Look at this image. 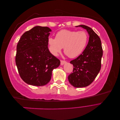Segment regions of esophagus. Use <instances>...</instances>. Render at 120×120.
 Returning a JSON list of instances; mask_svg holds the SVG:
<instances>
[{
    "instance_id": "34e87169",
    "label": "esophagus",
    "mask_w": 120,
    "mask_h": 120,
    "mask_svg": "<svg viewBox=\"0 0 120 120\" xmlns=\"http://www.w3.org/2000/svg\"><path fill=\"white\" fill-rule=\"evenodd\" d=\"M67 62L66 61L64 60H60V64L61 65V66H63V65H64V64H66Z\"/></svg>"
}]
</instances>
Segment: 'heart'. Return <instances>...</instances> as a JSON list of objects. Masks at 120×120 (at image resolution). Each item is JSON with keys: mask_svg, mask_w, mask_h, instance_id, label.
<instances>
[{"mask_svg": "<svg viewBox=\"0 0 120 120\" xmlns=\"http://www.w3.org/2000/svg\"><path fill=\"white\" fill-rule=\"evenodd\" d=\"M88 36L83 31H75L61 30L56 34V38H49L48 40L50 52L57 56L64 48V52L70 58L79 56L87 45Z\"/></svg>", "mask_w": 120, "mask_h": 120, "instance_id": "1", "label": "heart"}]
</instances>
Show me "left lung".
Here are the masks:
<instances>
[{"label":"left lung","mask_w":120,"mask_h":120,"mask_svg":"<svg viewBox=\"0 0 120 120\" xmlns=\"http://www.w3.org/2000/svg\"><path fill=\"white\" fill-rule=\"evenodd\" d=\"M81 27L86 30L89 35L88 45L77 59L71 61L73 72L68 76V80L75 88L88 86L95 79L101 70L103 49L100 38L91 28L85 25Z\"/></svg>","instance_id":"obj_1"}]
</instances>
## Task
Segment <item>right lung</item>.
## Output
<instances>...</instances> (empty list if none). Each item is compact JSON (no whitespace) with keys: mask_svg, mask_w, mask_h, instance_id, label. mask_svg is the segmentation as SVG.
<instances>
[{"mask_svg":"<svg viewBox=\"0 0 120 120\" xmlns=\"http://www.w3.org/2000/svg\"><path fill=\"white\" fill-rule=\"evenodd\" d=\"M48 27L36 26L22 35L17 43L15 63L21 78L26 83L43 86L50 81L60 60L50 52Z\"/></svg>","mask_w":120,"mask_h":120,"instance_id":"right-lung-1","label":"right lung"}]
</instances>
